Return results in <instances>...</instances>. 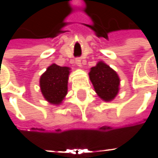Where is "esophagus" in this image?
<instances>
[{"instance_id": "obj_1", "label": "esophagus", "mask_w": 158, "mask_h": 158, "mask_svg": "<svg viewBox=\"0 0 158 158\" xmlns=\"http://www.w3.org/2000/svg\"><path fill=\"white\" fill-rule=\"evenodd\" d=\"M75 63H76V65L79 67V68H81L82 67V62H81V60H80V58H76V60H75Z\"/></svg>"}]
</instances>
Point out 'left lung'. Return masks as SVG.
Instances as JSON below:
<instances>
[{"mask_svg":"<svg viewBox=\"0 0 158 158\" xmlns=\"http://www.w3.org/2000/svg\"><path fill=\"white\" fill-rule=\"evenodd\" d=\"M89 76L96 93L102 100L110 102L116 97L119 92L120 79L116 71L107 64L102 61L98 62L90 69Z\"/></svg>","mask_w":158,"mask_h":158,"instance_id":"obj_1","label":"left lung"}]
</instances>
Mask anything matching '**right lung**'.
I'll return each mask as SVG.
<instances>
[{
    "label": "right lung",
    "mask_w": 158,
    "mask_h": 158,
    "mask_svg": "<svg viewBox=\"0 0 158 158\" xmlns=\"http://www.w3.org/2000/svg\"><path fill=\"white\" fill-rule=\"evenodd\" d=\"M70 69L52 64L40 78V89L44 98L51 104L58 105L68 93Z\"/></svg>",
    "instance_id": "obj_1"
}]
</instances>
